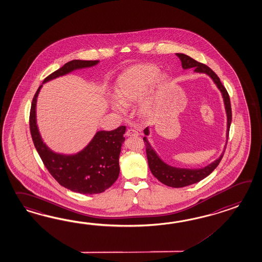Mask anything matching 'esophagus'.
Returning a JSON list of instances; mask_svg holds the SVG:
<instances>
[{
  "label": "esophagus",
  "instance_id": "1",
  "mask_svg": "<svg viewBox=\"0 0 262 262\" xmlns=\"http://www.w3.org/2000/svg\"><path fill=\"white\" fill-rule=\"evenodd\" d=\"M125 135L127 136V137H133V136H139V132L137 131V130H135V129H127V131H126V133Z\"/></svg>",
  "mask_w": 262,
  "mask_h": 262
}]
</instances>
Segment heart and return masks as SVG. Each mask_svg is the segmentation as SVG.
<instances>
[{
    "label": "heart",
    "instance_id": "obj_1",
    "mask_svg": "<svg viewBox=\"0 0 262 262\" xmlns=\"http://www.w3.org/2000/svg\"><path fill=\"white\" fill-rule=\"evenodd\" d=\"M158 74L159 69L150 64H139L127 69L117 80L115 94L118 100H110L111 110L118 114L124 113L125 106L139 102L154 82L139 105L140 115L152 116L158 107L161 90L167 84V77Z\"/></svg>",
    "mask_w": 262,
    "mask_h": 262
}]
</instances>
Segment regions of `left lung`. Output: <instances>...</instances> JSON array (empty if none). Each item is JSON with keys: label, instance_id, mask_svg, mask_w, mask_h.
I'll use <instances>...</instances> for the list:
<instances>
[{"label": "left lung", "instance_id": "obj_1", "mask_svg": "<svg viewBox=\"0 0 262 262\" xmlns=\"http://www.w3.org/2000/svg\"><path fill=\"white\" fill-rule=\"evenodd\" d=\"M177 55L181 60L182 68L184 70L194 68L195 73H206L213 80L215 85H217V88L219 89L223 99H224L225 112H226V117H227V128H226V143H227L229 128L231 124L232 111L230 98H229V95L226 92L225 86L220 81V78L217 76V74L214 73L210 68L207 67V65L194 60L189 55H184V54H177ZM143 132L145 136H149L150 134L149 127L145 128ZM143 140L146 145L148 164H149L150 170L152 171V176L156 178H158V180H159L162 184H164L168 187H171V188H183V187L189 186V185L201 181L207 176H209L213 170L217 168V166L219 165L220 161L222 160L224 152H225L224 151L218 159H216L215 161H213L212 163H210L201 169L177 168V167H172L170 165L165 163L164 161L159 158V156L154 150L150 142L147 140L146 137L143 138Z\"/></svg>", "mask_w": 262, "mask_h": 262}]
</instances>
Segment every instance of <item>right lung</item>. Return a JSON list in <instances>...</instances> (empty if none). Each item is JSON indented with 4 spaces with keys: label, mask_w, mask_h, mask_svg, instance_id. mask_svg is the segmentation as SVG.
Instances as JSON below:
<instances>
[{
    "label": "right lung",
    "mask_w": 262,
    "mask_h": 262,
    "mask_svg": "<svg viewBox=\"0 0 262 262\" xmlns=\"http://www.w3.org/2000/svg\"><path fill=\"white\" fill-rule=\"evenodd\" d=\"M99 60H72L49 76L44 83L66 75L75 70L97 65ZM42 85L33 98L30 110L31 136L39 157L52 177L61 186L82 194H97L110 188L119 177V158L123 134L126 127L120 126L111 131H98L93 139L80 152L64 155L54 152L43 142L37 124V99Z\"/></svg>",
    "instance_id": "obj_1"
}]
</instances>
